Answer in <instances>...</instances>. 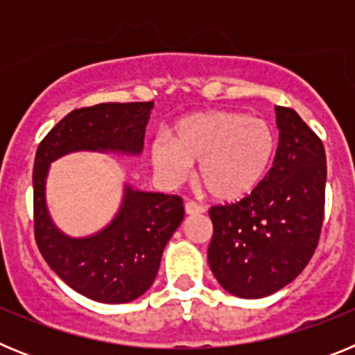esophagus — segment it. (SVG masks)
<instances>
[{"instance_id":"esophagus-1","label":"esophagus","mask_w":355,"mask_h":355,"mask_svg":"<svg viewBox=\"0 0 355 355\" xmlns=\"http://www.w3.org/2000/svg\"><path fill=\"white\" fill-rule=\"evenodd\" d=\"M184 211H187V215H200V213H205V208L193 200H188V202H184Z\"/></svg>"}]
</instances>
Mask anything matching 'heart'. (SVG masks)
Here are the masks:
<instances>
[{"instance_id": "b5f03b06", "label": "heart", "mask_w": 355, "mask_h": 355, "mask_svg": "<svg viewBox=\"0 0 355 355\" xmlns=\"http://www.w3.org/2000/svg\"><path fill=\"white\" fill-rule=\"evenodd\" d=\"M168 139L150 147L156 172L180 183L199 163L197 181L216 202L233 205L252 196L266 180L277 153V133L265 119L243 112L209 110L183 117Z\"/></svg>"}]
</instances>
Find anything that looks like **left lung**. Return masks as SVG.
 <instances>
[{"label": "left lung", "mask_w": 355, "mask_h": 355, "mask_svg": "<svg viewBox=\"0 0 355 355\" xmlns=\"http://www.w3.org/2000/svg\"><path fill=\"white\" fill-rule=\"evenodd\" d=\"M279 146L261 187L213 206L208 263L225 291L261 299L290 284L318 245L325 206V149L291 108L275 106Z\"/></svg>", "instance_id": "left-lung-1"}]
</instances>
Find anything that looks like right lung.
Returning a JSON list of instances; mask_svg holds the SVG:
<instances>
[{
    "mask_svg": "<svg viewBox=\"0 0 355 355\" xmlns=\"http://www.w3.org/2000/svg\"><path fill=\"white\" fill-rule=\"evenodd\" d=\"M155 103H103L72 110L39 144L33 165L35 240L51 270L78 293L105 304L139 299L155 283L162 254L183 222V199L124 184L114 220L85 238L62 233L46 205L55 159L76 150L140 155Z\"/></svg>",
    "mask_w": 355,
    "mask_h": 355,
    "instance_id": "obj_1",
    "label": "right lung"
}]
</instances>
